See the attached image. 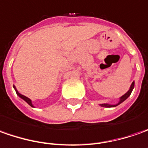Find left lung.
<instances>
[{
	"mask_svg": "<svg viewBox=\"0 0 148 148\" xmlns=\"http://www.w3.org/2000/svg\"><path fill=\"white\" fill-rule=\"evenodd\" d=\"M134 82H133V83H132V84H131V86H130L129 91H128V92H127L125 94L123 95L122 97H120V100H119V102H118L117 104L110 105V104H107V103H104V104H100V106H102V107H115V106H116L120 105V103H122L123 101H125V100L127 99V98L130 97V94H131V92H132V91H133V89H134Z\"/></svg>",
	"mask_w": 148,
	"mask_h": 148,
	"instance_id": "8db88e82",
	"label": "left lung"
}]
</instances>
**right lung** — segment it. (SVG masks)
<instances>
[{
    "label": "right lung",
    "mask_w": 148,
    "mask_h": 148,
    "mask_svg": "<svg viewBox=\"0 0 148 148\" xmlns=\"http://www.w3.org/2000/svg\"><path fill=\"white\" fill-rule=\"evenodd\" d=\"M14 90H15V92H16L17 95H18V97H19L21 99H23V101H26V102H27V103H28L29 106H31L32 107H33V103H32V101H31V100L29 99L28 97H25V96H23V95L20 94V93H19V92H18V90L16 89V88H15L14 86Z\"/></svg>",
    "instance_id": "obj_1"
}]
</instances>
